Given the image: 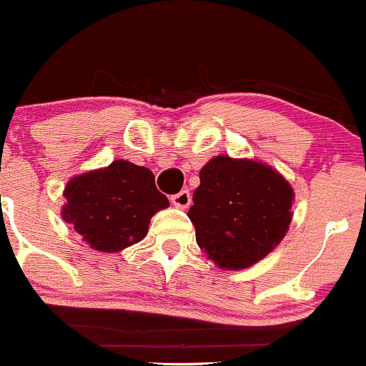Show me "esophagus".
Wrapping results in <instances>:
<instances>
[{"label":"esophagus","mask_w":366,"mask_h":366,"mask_svg":"<svg viewBox=\"0 0 366 366\" xmlns=\"http://www.w3.org/2000/svg\"><path fill=\"white\" fill-rule=\"evenodd\" d=\"M171 201H172V204L176 206V208L187 209L188 206H190V202H192L190 192H188V190H182V192H178V194H176V195H172Z\"/></svg>","instance_id":"1"}]
</instances>
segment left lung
<instances>
[{
    "label": "left lung",
    "mask_w": 366,
    "mask_h": 366,
    "mask_svg": "<svg viewBox=\"0 0 366 366\" xmlns=\"http://www.w3.org/2000/svg\"><path fill=\"white\" fill-rule=\"evenodd\" d=\"M199 178L188 218L199 248L218 267H250L287 234L295 190L277 169L254 158L218 155Z\"/></svg>",
    "instance_id": "obj_1"
}]
</instances>
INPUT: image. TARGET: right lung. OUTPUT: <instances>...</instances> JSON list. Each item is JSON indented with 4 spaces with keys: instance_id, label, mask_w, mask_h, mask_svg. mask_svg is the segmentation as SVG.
I'll list each match as a JSON object with an SVG mask.
<instances>
[{
    "instance_id": "right-lung-1",
    "label": "right lung",
    "mask_w": 366,
    "mask_h": 366,
    "mask_svg": "<svg viewBox=\"0 0 366 366\" xmlns=\"http://www.w3.org/2000/svg\"><path fill=\"white\" fill-rule=\"evenodd\" d=\"M61 218L86 244L114 254L148 234L149 220L169 206L149 169L127 160L74 176L63 190Z\"/></svg>"
}]
</instances>
